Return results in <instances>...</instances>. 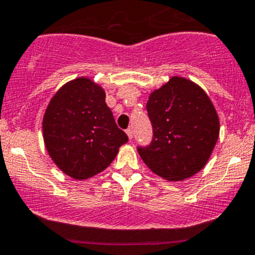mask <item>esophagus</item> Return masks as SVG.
<instances>
[{
  "mask_svg": "<svg viewBox=\"0 0 255 255\" xmlns=\"http://www.w3.org/2000/svg\"><path fill=\"white\" fill-rule=\"evenodd\" d=\"M126 133H127L128 139H129V140H132V139H133V130H132V128H128V129L126 130Z\"/></svg>",
  "mask_w": 255,
  "mask_h": 255,
  "instance_id": "34e87169",
  "label": "esophagus"
}]
</instances>
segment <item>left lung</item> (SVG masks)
Listing matches in <instances>:
<instances>
[{
  "label": "left lung",
  "instance_id": "8db88e82",
  "mask_svg": "<svg viewBox=\"0 0 255 255\" xmlns=\"http://www.w3.org/2000/svg\"><path fill=\"white\" fill-rule=\"evenodd\" d=\"M151 144L138 148L144 163L167 181H183L199 172L211 156L220 133L218 112L204 90L173 76L150 93Z\"/></svg>",
  "mask_w": 255,
  "mask_h": 255
}]
</instances>
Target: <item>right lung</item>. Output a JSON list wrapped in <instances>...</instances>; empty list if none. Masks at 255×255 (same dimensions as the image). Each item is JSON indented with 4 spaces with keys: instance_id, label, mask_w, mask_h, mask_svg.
I'll return each mask as SVG.
<instances>
[{
    "instance_id": "add662e5",
    "label": "right lung",
    "mask_w": 255,
    "mask_h": 255,
    "mask_svg": "<svg viewBox=\"0 0 255 255\" xmlns=\"http://www.w3.org/2000/svg\"><path fill=\"white\" fill-rule=\"evenodd\" d=\"M105 98L100 85L79 77L56 92L44 114L42 136L47 152L56 166L74 179L103 172L128 140Z\"/></svg>"
}]
</instances>
